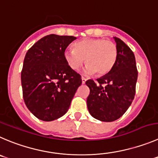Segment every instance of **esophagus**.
<instances>
[{"label":"esophagus","mask_w":158,"mask_h":158,"mask_svg":"<svg viewBox=\"0 0 158 158\" xmlns=\"http://www.w3.org/2000/svg\"><path fill=\"white\" fill-rule=\"evenodd\" d=\"M81 80H82V84H85V82H86V81H87V79L85 77H81Z\"/></svg>","instance_id":"34e87169"}]
</instances>
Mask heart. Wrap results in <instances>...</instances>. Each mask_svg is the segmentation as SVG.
<instances>
[{"label":"heart","mask_w":158,"mask_h":158,"mask_svg":"<svg viewBox=\"0 0 158 158\" xmlns=\"http://www.w3.org/2000/svg\"><path fill=\"white\" fill-rule=\"evenodd\" d=\"M118 57V49L113 42L103 39L86 38L73 45V49L64 52V59L73 70H79L85 63L88 74L103 76L112 70Z\"/></svg>","instance_id":"heart-1"}]
</instances>
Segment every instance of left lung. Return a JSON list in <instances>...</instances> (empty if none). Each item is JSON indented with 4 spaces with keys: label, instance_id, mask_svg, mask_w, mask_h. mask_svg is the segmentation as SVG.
<instances>
[{
    "label": "left lung",
    "instance_id": "obj_1",
    "mask_svg": "<svg viewBox=\"0 0 158 158\" xmlns=\"http://www.w3.org/2000/svg\"><path fill=\"white\" fill-rule=\"evenodd\" d=\"M118 49L116 63L109 73L97 79L88 80L90 88L87 98L91 116L102 122L119 118L133 102L136 93L138 71L133 51L123 41L114 37Z\"/></svg>",
    "mask_w": 158,
    "mask_h": 158
}]
</instances>
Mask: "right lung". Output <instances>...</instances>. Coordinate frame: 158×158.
<instances>
[{
	"mask_svg": "<svg viewBox=\"0 0 158 158\" xmlns=\"http://www.w3.org/2000/svg\"><path fill=\"white\" fill-rule=\"evenodd\" d=\"M76 39L46 35L25 54L21 74L24 102L39 119L52 121L66 114L81 85V75L64 59L66 49Z\"/></svg>",
	"mask_w": 158,
	"mask_h": 158,
	"instance_id": "right-lung-1",
	"label": "right lung"
}]
</instances>
